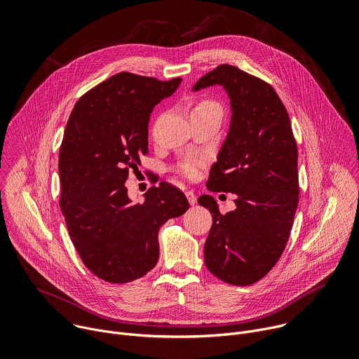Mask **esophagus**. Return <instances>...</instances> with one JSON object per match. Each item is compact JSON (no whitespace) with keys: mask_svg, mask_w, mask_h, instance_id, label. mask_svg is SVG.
Masks as SVG:
<instances>
[{"mask_svg":"<svg viewBox=\"0 0 359 359\" xmlns=\"http://www.w3.org/2000/svg\"><path fill=\"white\" fill-rule=\"evenodd\" d=\"M186 197H187V200H189V203L191 204V206H194L196 201H197V197H196V194H194L193 191H186Z\"/></svg>","mask_w":359,"mask_h":359,"instance_id":"esophagus-1","label":"esophagus"}]
</instances>
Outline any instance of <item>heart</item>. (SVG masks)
Returning <instances> with one entry per match:
<instances>
[{
    "label": "heart",
    "instance_id": "heart-1",
    "mask_svg": "<svg viewBox=\"0 0 359 359\" xmlns=\"http://www.w3.org/2000/svg\"><path fill=\"white\" fill-rule=\"evenodd\" d=\"M208 111H216V112H220V114H222V108H220V105L217 104V102L210 100V99H201V100L197 102L196 107L193 108L191 115L198 114V112H208ZM203 163H204V161L200 159V158L187 159L186 162L182 163L180 172H182V175L186 176L187 179H196L197 175H198L200 168L203 166Z\"/></svg>",
    "mask_w": 359,
    "mask_h": 359
}]
</instances>
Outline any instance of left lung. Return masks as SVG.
<instances>
[{"instance_id":"left-lung-1","label":"left lung","mask_w":359,"mask_h":359,"mask_svg":"<svg viewBox=\"0 0 359 359\" xmlns=\"http://www.w3.org/2000/svg\"><path fill=\"white\" fill-rule=\"evenodd\" d=\"M222 85L230 97L231 121L208 189L236 194V209L219 212L203 194L213 224L204 263L231 285L262 280L280 260L298 206V150L287 109L273 86L233 65H219L193 90Z\"/></svg>"}]
</instances>
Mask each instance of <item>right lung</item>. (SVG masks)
Listing matches in <instances>:
<instances>
[{
  "label": "right lung",
  "mask_w": 359,
  "mask_h": 359,
  "mask_svg": "<svg viewBox=\"0 0 359 359\" xmlns=\"http://www.w3.org/2000/svg\"><path fill=\"white\" fill-rule=\"evenodd\" d=\"M180 78L159 81L121 72L79 97L60 149L61 210L85 267L100 280L123 284L159 260V229L182 216L189 201L161 182L133 204L125 182L147 153V125Z\"/></svg>",
  "instance_id": "obj_1"
}]
</instances>
